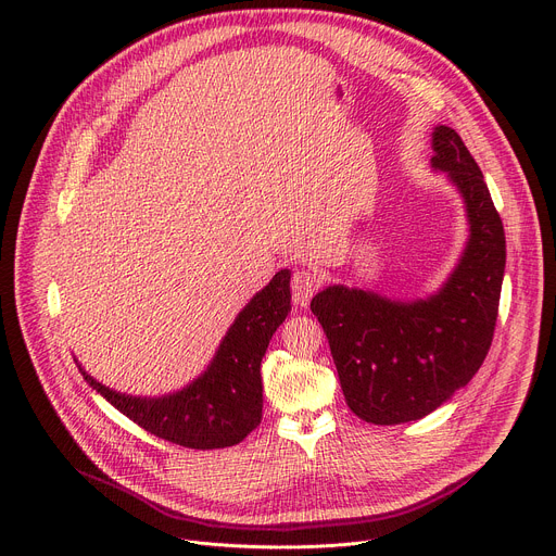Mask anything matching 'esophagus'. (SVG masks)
<instances>
[{
  "mask_svg": "<svg viewBox=\"0 0 556 556\" xmlns=\"http://www.w3.org/2000/svg\"><path fill=\"white\" fill-rule=\"evenodd\" d=\"M319 288H321V277L312 270H296L292 275V299L299 307H305Z\"/></svg>",
  "mask_w": 556,
  "mask_h": 556,
  "instance_id": "esophagus-1",
  "label": "esophagus"
}]
</instances>
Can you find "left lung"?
I'll return each mask as SVG.
<instances>
[{"label": "left lung", "instance_id": "8db88e82", "mask_svg": "<svg viewBox=\"0 0 556 556\" xmlns=\"http://www.w3.org/2000/svg\"><path fill=\"white\" fill-rule=\"evenodd\" d=\"M431 147V165L459 191L470 230L444 286L414 301L330 286L309 303L348 407L371 425L420 420L451 401L482 367L497 324L506 268L502 217L457 131L438 125Z\"/></svg>", "mask_w": 556, "mask_h": 556}]
</instances>
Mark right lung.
<instances>
[{"label": "right lung", "mask_w": 556, "mask_h": 556, "mask_svg": "<svg viewBox=\"0 0 556 556\" xmlns=\"http://www.w3.org/2000/svg\"><path fill=\"white\" fill-rule=\"evenodd\" d=\"M288 312L290 270L283 268L237 314L211 365L157 399L114 391L76 365L110 405L155 438L200 451L232 446L262 422V358Z\"/></svg>", "instance_id": "1"}]
</instances>
